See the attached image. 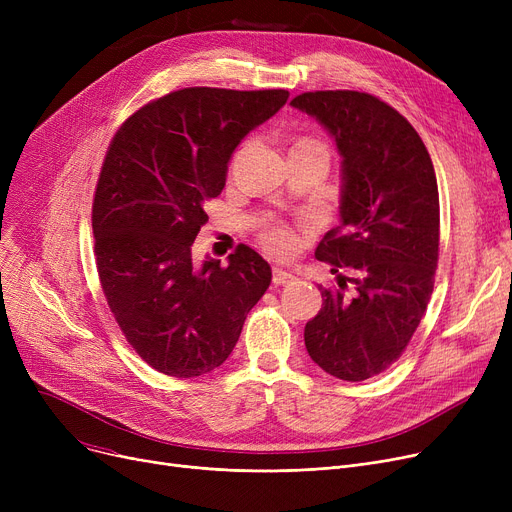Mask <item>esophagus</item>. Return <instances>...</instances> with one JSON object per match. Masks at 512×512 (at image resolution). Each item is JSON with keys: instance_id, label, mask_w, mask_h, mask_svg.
<instances>
[{"instance_id": "34e87169", "label": "esophagus", "mask_w": 512, "mask_h": 512, "mask_svg": "<svg viewBox=\"0 0 512 512\" xmlns=\"http://www.w3.org/2000/svg\"><path fill=\"white\" fill-rule=\"evenodd\" d=\"M292 280H294V276H292V274H288V272L280 270V267H274V276H272L274 286H284V284H290Z\"/></svg>"}]
</instances>
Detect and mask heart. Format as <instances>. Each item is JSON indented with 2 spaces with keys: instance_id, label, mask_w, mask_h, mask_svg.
I'll list each match as a JSON object with an SVG mask.
<instances>
[{
  "instance_id": "heart-1",
  "label": "heart",
  "mask_w": 512,
  "mask_h": 512,
  "mask_svg": "<svg viewBox=\"0 0 512 512\" xmlns=\"http://www.w3.org/2000/svg\"><path fill=\"white\" fill-rule=\"evenodd\" d=\"M292 147H315V149H326V143L319 141L315 137H301ZM259 240L261 245L272 251L276 255H290L297 251L299 247V236L290 226H286L284 222H267L261 226L259 230Z\"/></svg>"
}]
</instances>
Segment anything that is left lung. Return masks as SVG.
Instances as JSON below:
<instances>
[{"label": "left lung", "mask_w": 512, "mask_h": 512, "mask_svg": "<svg viewBox=\"0 0 512 512\" xmlns=\"http://www.w3.org/2000/svg\"><path fill=\"white\" fill-rule=\"evenodd\" d=\"M315 116L344 157L340 226L315 257L338 286L321 288L307 321L309 357L338 380L386 371L409 346L434 292L440 257V197L432 157L392 105L363 91H309L290 101Z\"/></svg>", "instance_id": "1"}]
</instances>
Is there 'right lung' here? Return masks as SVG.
Masks as SVG:
<instances>
[{
	"label": "right lung",
	"instance_id": "add662e5",
	"mask_svg": "<svg viewBox=\"0 0 512 512\" xmlns=\"http://www.w3.org/2000/svg\"><path fill=\"white\" fill-rule=\"evenodd\" d=\"M288 91L188 87L128 116L105 151L93 195L99 284L126 342L172 378L220 367L272 267L238 245L228 265H193L191 247L222 193L228 159Z\"/></svg>",
	"mask_w": 512,
	"mask_h": 512
}]
</instances>
